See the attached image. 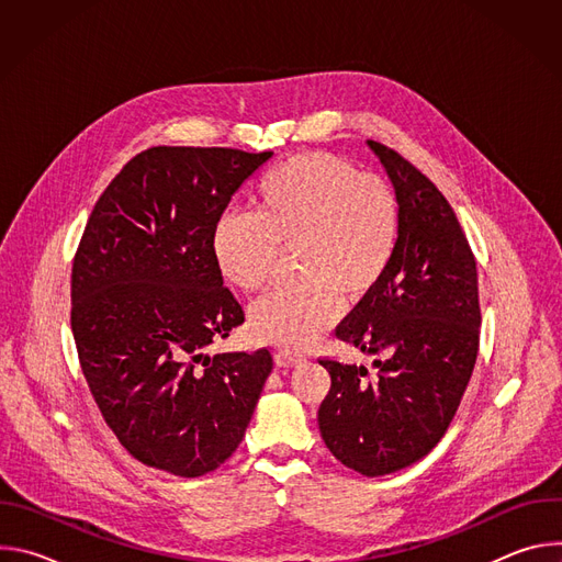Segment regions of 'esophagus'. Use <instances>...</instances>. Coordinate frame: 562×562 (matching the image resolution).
I'll return each instance as SVG.
<instances>
[{"label": "esophagus", "instance_id": "34e87169", "mask_svg": "<svg viewBox=\"0 0 562 562\" xmlns=\"http://www.w3.org/2000/svg\"><path fill=\"white\" fill-rule=\"evenodd\" d=\"M273 360H276L278 367H293V364L304 362V358H302L300 353H293V351H289V349H278V351L273 353Z\"/></svg>", "mask_w": 562, "mask_h": 562}]
</instances>
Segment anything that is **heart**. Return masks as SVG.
I'll return each mask as SVG.
<instances>
[{
	"mask_svg": "<svg viewBox=\"0 0 562 562\" xmlns=\"http://www.w3.org/2000/svg\"><path fill=\"white\" fill-rule=\"evenodd\" d=\"M403 226L393 187L358 173L345 157L304 153L271 169L256 189L254 215L220 217L211 237L217 273L245 293L262 291L280 251H293V284L249 313L256 338L308 349L336 323L340 295L360 300L389 271Z\"/></svg>",
	"mask_w": 562,
	"mask_h": 562,
	"instance_id": "obj_1",
	"label": "heart"
}]
</instances>
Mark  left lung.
<instances>
[{"mask_svg": "<svg viewBox=\"0 0 562 562\" xmlns=\"http://www.w3.org/2000/svg\"><path fill=\"white\" fill-rule=\"evenodd\" d=\"M367 144L395 189L403 226L389 271L336 329L375 356V375L319 360L331 389L317 425L345 467L375 477L418 462L445 436L473 373L480 304L475 258L447 198L403 155Z\"/></svg>", "mask_w": 562, "mask_h": 562, "instance_id": "obj_1", "label": "left lung"}]
</instances>
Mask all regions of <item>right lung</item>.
<instances>
[{
  "label": "right lung",
  "mask_w": 562,
  "mask_h": 562,
  "mask_svg": "<svg viewBox=\"0 0 562 562\" xmlns=\"http://www.w3.org/2000/svg\"><path fill=\"white\" fill-rule=\"evenodd\" d=\"M271 150L153 146L100 195L72 260L70 329L95 403L139 462L198 477L226 462L273 369L206 347L245 323L211 237Z\"/></svg>",
  "instance_id": "1"
}]
</instances>
